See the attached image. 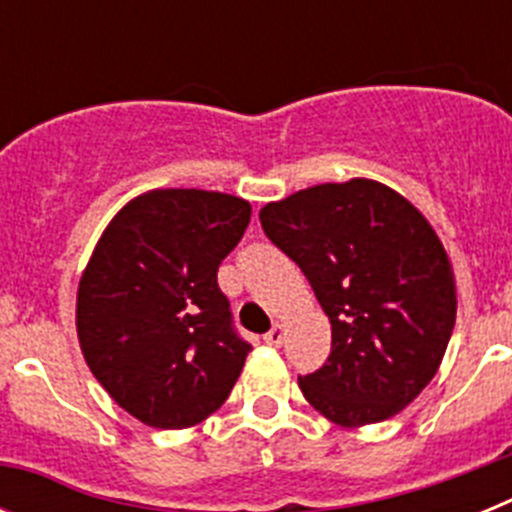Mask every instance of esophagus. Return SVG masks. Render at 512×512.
<instances>
[{
	"label": "esophagus",
	"mask_w": 512,
	"mask_h": 512,
	"mask_svg": "<svg viewBox=\"0 0 512 512\" xmlns=\"http://www.w3.org/2000/svg\"><path fill=\"white\" fill-rule=\"evenodd\" d=\"M264 343H269V346H282V343H284V325L282 323L271 325L269 333H264Z\"/></svg>",
	"instance_id": "esophagus-1"
}]
</instances>
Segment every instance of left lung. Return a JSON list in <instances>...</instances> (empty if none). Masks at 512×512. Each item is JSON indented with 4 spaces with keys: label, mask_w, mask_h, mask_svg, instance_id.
<instances>
[{
    "label": "left lung",
    "mask_w": 512,
    "mask_h": 512,
    "mask_svg": "<svg viewBox=\"0 0 512 512\" xmlns=\"http://www.w3.org/2000/svg\"><path fill=\"white\" fill-rule=\"evenodd\" d=\"M259 217L330 320V356L300 377L307 402L348 428L400 413L433 379L456 320L454 271L428 220L369 179L302 189Z\"/></svg>",
    "instance_id": "obj_1"
}]
</instances>
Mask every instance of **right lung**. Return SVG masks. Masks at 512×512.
Listing matches in <instances>:
<instances>
[{
    "instance_id": "right-lung-1",
    "label": "right lung",
    "mask_w": 512,
    "mask_h": 512,
    "mask_svg": "<svg viewBox=\"0 0 512 512\" xmlns=\"http://www.w3.org/2000/svg\"><path fill=\"white\" fill-rule=\"evenodd\" d=\"M248 223L241 197L153 189L99 238L79 282L76 330L97 382L140 423H200L241 377L251 343L235 330L217 266Z\"/></svg>"
}]
</instances>
